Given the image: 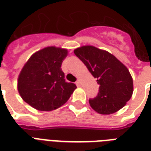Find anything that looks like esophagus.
Returning a JSON list of instances; mask_svg holds the SVG:
<instances>
[{
  "label": "esophagus",
  "mask_w": 151,
  "mask_h": 151,
  "mask_svg": "<svg viewBox=\"0 0 151 151\" xmlns=\"http://www.w3.org/2000/svg\"><path fill=\"white\" fill-rule=\"evenodd\" d=\"M76 84L78 86H81V79H78V80L76 81Z\"/></svg>",
  "instance_id": "obj_1"
}]
</instances>
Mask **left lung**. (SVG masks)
Here are the masks:
<instances>
[{
  "label": "left lung",
  "instance_id": "8db88e82",
  "mask_svg": "<svg viewBox=\"0 0 151 151\" xmlns=\"http://www.w3.org/2000/svg\"><path fill=\"white\" fill-rule=\"evenodd\" d=\"M74 53L100 85L97 96L89 100L91 108L102 114H113L123 108L133 92L128 68L114 55L93 46H83Z\"/></svg>",
  "mask_w": 151,
  "mask_h": 151
}]
</instances>
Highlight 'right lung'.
I'll list each match as a JSON object with an SVG mask.
<instances>
[{
  "label": "right lung",
  "mask_w": 151,
  "mask_h": 151,
  "mask_svg": "<svg viewBox=\"0 0 151 151\" xmlns=\"http://www.w3.org/2000/svg\"><path fill=\"white\" fill-rule=\"evenodd\" d=\"M68 50L47 47L30 57L18 79L23 101L39 111H52L66 103L76 86L67 83L61 67Z\"/></svg>",
  "instance_id": "1"
}]
</instances>
